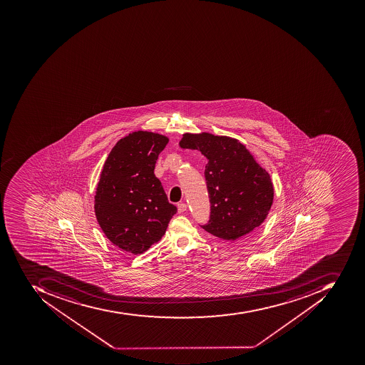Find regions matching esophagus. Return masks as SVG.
<instances>
[{"instance_id": "esophagus-1", "label": "esophagus", "mask_w": 365, "mask_h": 365, "mask_svg": "<svg viewBox=\"0 0 365 365\" xmlns=\"http://www.w3.org/2000/svg\"><path fill=\"white\" fill-rule=\"evenodd\" d=\"M186 209H187V205H186L185 203H180V205H178V210H179V213L185 212Z\"/></svg>"}]
</instances>
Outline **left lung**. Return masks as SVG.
Instances as JSON below:
<instances>
[{"label":"left lung","instance_id":"obj_1","mask_svg":"<svg viewBox=\"0 0 365 365\" xmlns=\"http://www.w3.org/2000/svg\"><path fill=\"white\" fill-rule=\"evenodd\" d=\"M182 148L197 150L209 160L205 176L210 217L201 225L217 238L235 241L264 222L272 207L274 187L245 145L207 133L185 134Z\"/></svg>","mask_w":365,"mask_h":365}]
</instances>
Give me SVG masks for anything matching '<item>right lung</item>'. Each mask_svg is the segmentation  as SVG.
<instances>
[{
    "instance_id": "add662e5",
    "label": "right lung",
    "mask_w": 365,
    "mask_h": 365,
    "mask_svg": "<svg viewBox=\"0 0 365 365\" xmlns=\"http://www.w3.org/2000/svg\"><path fill=\"white\" fill-rule=\"evenodd\" d=\"M168 138L134 132L117 142L101 174L95 212L107 238L122 250L140 255L165 235L178 212L154 174Z\"/></svg>"
}]
</instances>
